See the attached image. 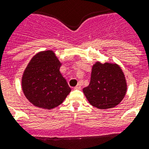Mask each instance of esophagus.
<instances>
[{
    "label": "esophagus",
    "mask_w": 149,
    "mask_h": 149,
    "mask_svg": "<svg viewBox=\"0 0 149 149\" xmlns=\"http://www.w3.org/2000/svg\"><path fill=\"white\" fill-rule=\"evenodd\" d=\"M75 90H80L81 89V86H80V84H77L76 87H74Z\"/></svg>",
    "instance_id": "34e87169"
}]
</instances>
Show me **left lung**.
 Returning a JSON list of instances; mask_svg holds the SVG:
<instances>
[{
  "instance_id": "obj_1",
  "label": "left lung",
  "mask_w": 149,
  "mask_h": 149,
  "mask_svg": "<svg viewBox=\"0 0 149 149\" xmlns=\"http://www.w3.org/2000/svg\"><path fill=\"white\" fill-rule=\"evenodd\" d=\"M83 91L94 107L101 109L115 107L126 95L124 74L117 65L97 62L92 68L90 84Z\"/></svg>"
}]
</instances>
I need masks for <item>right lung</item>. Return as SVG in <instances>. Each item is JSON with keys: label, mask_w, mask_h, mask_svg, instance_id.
Returning <instances> with one entry per match:
<instances>
[{"label": "right lung", "mask_w": 149, "mask_h": 149, "mask_svg": "<svg viewBox=\"0 0 149 149\" xmlns=\"http://www.w3.org/2000/svg\"><path fill=\"white\" fill-rule=\"evenodd\" d=\"M52 51L40 52L29 62L22 79L23 93L35 106L52 109L62 104L71 88L59 71Z\"/></svg>", "instance_id": "1"}]
</instances>
